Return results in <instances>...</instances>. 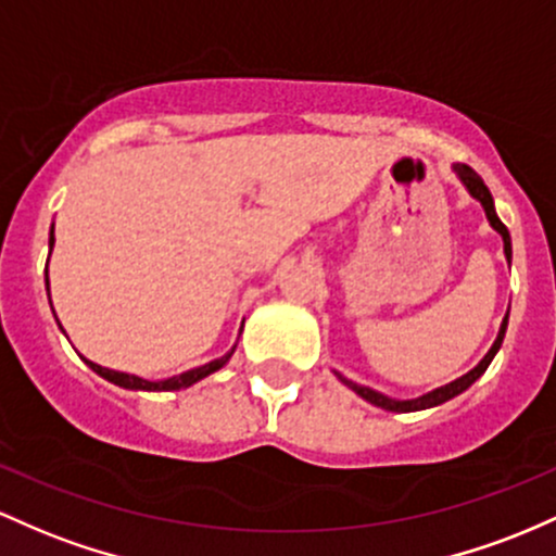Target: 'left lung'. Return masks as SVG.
Instances as JSON below:
<instances>
[{
	"label": "left lung",
	"mask_w": 556,
	"mask_h": 556,
	"mask_svg": "<svg viewBox=\"0 0 556 556\" xmlns=\"http://www.w3.org/2000/svg\"><path fill=\"white\" fill-rule=\"evenodd\" d=\"M454 170H457V176L463 178V184L467 186V191H470V194L476 197L480 204H483L485 217H489V223H491V226H494V230H498V233H502V239H504V254H507V260H513V241H509V230H507V226H504V223L498 220V217H496L494 199H491L489 186L483 184V178H480L478 173L472 170L470 165H454ZM507 317H509V315H507ZM507 317H504L502 330H498V336H496L494 346H491V349H489V354H485V357L480 359V365H478V367H472V370L467 372V376L457 378V380H452V383L441 386V389L430 391V394L420 396V399H409V402H396V399H389V396L378 394V391L367 389V386H357V383H352V380H346L344 376H339V372H336V376H339L341 383H346L349 389L354 391V394H359L362 399H367V402L376 404V407L389 409V413H417V409L435 407V404H444V402H448V399H454L457 394H463L465 389H470V386L476 383V380H478L480 376H483L485 367L491 365V359H494V354L498 352V346H502V341H504V330H507Z\"/></svg>",
	"instance_id": "1"
}]
</instances>
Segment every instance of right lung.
<instances>
[{"instance_id":"add662e5","label":"right lung","mask_w":556,"mask_h":556,"mask_svg":"<svg viewBox=\"0 0 556 556\" xmlns=\"http://www.w3.org/2000/svg\"><path fill=\"white\" fill-rule=\"evenodd\" d=\"M54 244V228H52V236H49V247ZM47 291H49V276H47ZM230 354H233V349L226 354V357L210 362V365H202L197 367V370H189V372H180L176 378H167V380H143V378H136V376H128V372H117V370H108V367L102 365H93V362L86 359V365L91 367L93 372H99L102 378H108L110 383L115 386H123V389H134V391H178V389H186V386L197 383V380L207 378L210 372L220 370L223 365L230 359Z\"/></svg>"}]
</instances>
